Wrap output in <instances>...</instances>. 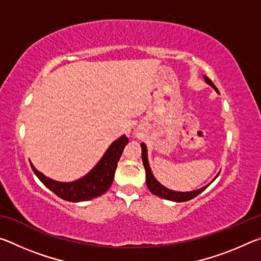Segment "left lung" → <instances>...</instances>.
Listing matches in <instances>:
<instances>
[{
    "mask_svg": "<svg viewBox=\"0 0 261 261\" xmlns=\"http://www.w3.org/2000/svg\"><path fill=\"white\" fill-rule=\"evenodd\" d=\"M204 78H205V82L208 84V85H211L212 87H213L216 92H218V88H216V86L214 85L213 82H212L211 79L208 77H206V76H204ZM140 146H141V159H143V163H144L145 170H146V184H147V188H148L149 191H151L153 194H155V196L161 197V198H163V199L171 200V201H177V202L188 201L190 199H193L194 197H197L198 194L201 193L210 185L208 184V185H206V187H204V188L194 190V191H189V192H177V191H173V190L167 189L166 187H163L161 183L158 182V180L155 179V177H154V175L152 173L151 168H149L148 159H147L146 145H145L144 143H141ZM216 177H218V175H216ZM213 180H212V182H213Z\"/></svg>",
    "mask_w": 261,
    "mask_h": 261,
    "instance_id": "8db88e82",
    "label": "left lung"
}]
</instances>
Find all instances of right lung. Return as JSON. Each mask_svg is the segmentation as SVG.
<instances>
[{
	"instance_id": "obj_1",
	"label": "right lung",
	"mask_w": 261,
	"mask_h": 261,
	"mask_svg": "<svg viewBox=\"0 0 261 261\" xmlns=\"http://www.w3.org/2000/svg\"><path fill=\"white\" fill-rule=\"evenodd\" d=\"M127 143H129V138L125 135L115 140L93 169L84 177L73 180V182H57V180L51 179L41 174L40 171L35 169L32 163H30L37 177L48 189L51 190L56 196L72 202L86 201L101 196L110 188L114 179L117 162L120 160L123 149H124Z\"/></svg>"
}]
</instances>
